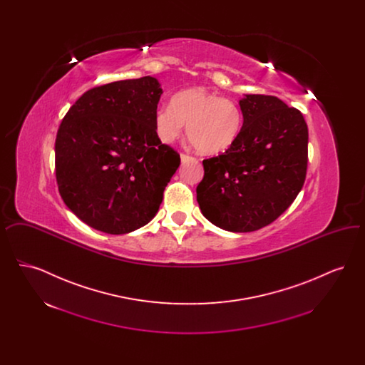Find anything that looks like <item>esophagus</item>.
Listing matches in <instances>:
<instances>
[{
    "mask_svg": "<svg viewBox=\"0 0 365 365\" xmlns=\"http://www.w3.org/2000/svg\"><path fill=\"white\" fill-rule=\"evenodd\" d=\"M180 160L185 163V161H189V160H192V157L189 156V155H185V153H180Z\"/></svg>",
    "mask_w": 365,
    "mask_h": 365,
    "instance_id": "34e87169",
    "label": "esophagus"
}]
</instances>
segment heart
Wrapping results in <instances>:
<instances>
[{
  "instance_id": "obj_1",
  "label": "heart",
  "mask_w": 365,
  "mask_h": 365,
  "mask_svg": "<svg viewBox=\"0 0 365 365\" xmlns=\"http://www.w3.org/2000/svg\"><path fill=\"white\" fill-rule=\"evenodd\" d=\"M242 123L240 105L202 87L179 91L171 104L160 106L155 113L157 135L164 143L180 138L186 124L192 146L205 155L231 148L240 137Z\"/></svg>"
}]
</instances>
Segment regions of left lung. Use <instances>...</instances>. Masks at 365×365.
Listing matches in <instances>:
<instances>
[{
	"label": "left lung",
	"mask_w": 365,
	"mask_h": 365,
	"mask_svg": "<svg viewBox=\"0 0 365 365\" xmlns=\"http://www.w3.org/2000/svg\"><path fill=\"white\" fill-rule=\"evenodd\" d=\"M240 137L225 153L202 161L197 186L202 215L215 226L250 232L271 225L302 189L308 125L278 97L246 94Z\"/></svg>",
	"instance_id": "1"
}]
</instances>
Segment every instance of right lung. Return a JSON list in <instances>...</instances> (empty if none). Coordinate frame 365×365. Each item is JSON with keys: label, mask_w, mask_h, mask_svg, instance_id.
<instances>
[{"label": "right lung", "mask_w": 365, "mask_h": 365, "mask_svg": "<svg viewBox=\"0 0 365 365\" xmlns=\"http://www.w3.org/2000/svg\"><path fill=\"white\" fill-rule=\"evenodd\" d=\"M156 78L93 87L72 105L56 137V179L66 205L87 226L127 234L148 225L180 156L161 143Z\"/></svg>", "instance_id": "1"}]
</instances>
